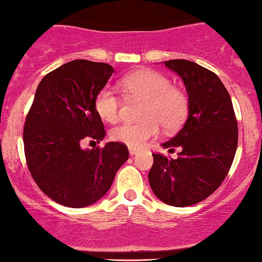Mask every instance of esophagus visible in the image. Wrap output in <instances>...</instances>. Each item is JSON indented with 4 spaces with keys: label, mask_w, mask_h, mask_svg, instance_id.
I'll return each mask as SVG.
<instances>
[{
    "label": "esophagus",
    "mask_w": 262,
    "mask_h": 262,
    "mask_svg": "<svg viewBox=\"0 0 262 262\" xmlns=\"http://www.w3.org/2000/svg\"><path fill=\"white\" fill-rule=\"evenodd\" d=\"M128 152H130V155H136L137 150L135 149V147H130V149H128Z\"/></svg>",
    "instance_id": "1"
}]
</instances>
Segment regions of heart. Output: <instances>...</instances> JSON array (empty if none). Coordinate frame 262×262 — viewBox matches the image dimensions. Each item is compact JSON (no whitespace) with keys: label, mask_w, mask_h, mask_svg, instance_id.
Returning <instances> with one entry per match:
<instances>
[{"label":"heart","mask_w":262,"mask_h":262,"mask_svg":"<svg viewBox=\"0 0 262 262\" xmlns=\"http://www.w3.org/2000/svg\"><path fill=\"white\" fill-rule=\"evenodd\" d=\"M123 92L131 99L144 102L140 123H121L111 131V137L130 147H140L147 140L157 137L160 125L167 131H176L183 125L188 113L187 95L172 86L164 75L152 70H140L121 82ZM121 100L110 86L97 93L94 107L98 116L107 122H116L121 113Z\"/></svg>","instance_id":"b5f03b06"}]
</instances>
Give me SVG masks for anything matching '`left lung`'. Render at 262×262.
I'll return each mask as SVG.
<instances>
[{
	"label": "left lung",
	"mask_w": 262,
	"mask_h": 262,
	"mask_svg": "<svg viewBox=\"0 0 262 262\" xmlns=\"http://www.w3.org/2000/svg\"><path fill=\"white\" fill-rule=\"evenodd\" d=\"M164 64L185 82L188 117L162 144L170 151L181 147L178 158L154 152L149 182L159 200L183 208L205 200L225 180L237 150L238 125L229 93L213 71L187 59Z\"/></svg>",
	"instance_id": "8db88e82"
}]
</instances>
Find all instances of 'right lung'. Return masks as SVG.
<instances>
[{"mask_svg":"<svg viewBox=\"0 0 262 262\" xmlns=\"http://www.w3.org/2000/svg\"><path fill=\"white\" fill-rule=\"evenodd\" d=\"M113 72L103 62H67L43 77L28 112L23 134L28 169L38 187L63 206L85 208L103 198L128 159L122 142L80 147L84 139H104L94 99Z\"/></svg>","mask_w":262,"mask_h":262,"instance_id":"1","label":"right lung"}]
</instances>
